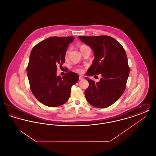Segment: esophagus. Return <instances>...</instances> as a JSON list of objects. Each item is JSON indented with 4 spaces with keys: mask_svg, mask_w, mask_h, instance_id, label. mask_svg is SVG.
Returning a JSON list of instances; mask_svg holds the SVG:
<instances>
[{
    "mask_svg": "<svg viewBox=\"0 0 156 156\" xmlns=\"http://www.w3.org/2000/svg\"><path fill=\"white\" fill-rule=\"evenodd\" d=\"M79 79H80V80H83V77L82 76H80Z\"/></svg>",
    "mask_w": 156,
    "mask_h": 156,
    "instance_id": "34e87169",
    "label": "esophagus"
}]
</instances>
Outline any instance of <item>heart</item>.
Here are the masks:
<instances>
[{
	"label": "heart",
	"mask_w": 156,
	"mask_h": 156,
	"mask_svg": "<svg viewBox=\"0 0 156 156\" xmlns=\"http://www.w3.org/2000/svg\"><path fill=\"white\" fill-rule=\"evenodd\" d=\"M87 47V46H85V45H82V46H81V48H82V47ZM68 52H69V50H68V51H67V54L68 53ZM76 70V71H77L78 73H83V69L82 67L77 68Z\"/></svg>",
	"instance_id": "heart-1"
}]
</instances>
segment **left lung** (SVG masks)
<instances>
[{
	"label": "left lung",
	"instance_id": "obj_1",
	"mask_svg": "<svg viewBox=\"0 0 156 156\" xmlns=\"http://www.w3.org/2000/svg\"><path fill=\"white\" fill-rule=\"evenodd\" d=\"M79 38L90 47L95 55L86 74L102 76L97 83L86 78L89 87L85 91V98L93 106L107 108L117 101L126 89L130 69L125 50L117 40L108 36Z\"/></svg>",
	"mask_w": 156,
	"mask_h": 156
}]
</instances>
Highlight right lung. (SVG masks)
Here are the masks:
<instances>
[{
  "instance_id": "1",
  "label": "right lung",
  "mask_w": 156,
  "mask_h": 156,
  "mask_svg": "<svg viewBox=\"0 0 156 156\" xmlns=\"http://www.w3.org/2000/svg\"><path fill=\"white\" fill-rule=\"evenodd\" d=\"M74 37H49L36 45L30 53L27 68L30 89L37 100L49 107L66 103L71 87L79 80L74 72L57 76V66L65 62L67 48Z\"/></svg>"
}]
</instances>
